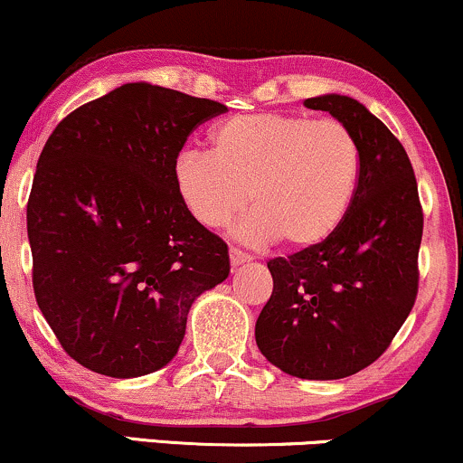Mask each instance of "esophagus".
<instances>
[{
    "label": "esophagus",
    "mask_w": 463,
    "mask_h": 463,
    "mask_svg": "<svg viewBox=\"0 0 463 463\" xmlns=\"http://www.w3.org/2000/svg\"><path fill=\"white\" fill-rule=\"evenodd\" d=\"M251 260H253V255L244 253V251H241V249H236V247L230 249V262H232L233 269H236V266H242V264L251 262Z\"/></svg>",
    "instance_id": "1"
}]
</instances>
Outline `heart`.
<instances>
[{
  "label": "heart",
  "mask_w": 463,
  "mask_h": 463,
  "mask_svg": "<svg viewBox=\"0 0 463 463\" xmlns=\"http://www.w3.org/2000/svg\"><path fill=\"white\" fill-rule=\"evenodd\" d=\"M210 151L188 149L175 160V186L203 227L219 230L251 203L238 227L247 242L284 238L309 249L334 236L360 184L355 136L335 118L306 114H238L216 125Z\"/></svg>",
  "instance_id": "obj_1"
}]
</instances>
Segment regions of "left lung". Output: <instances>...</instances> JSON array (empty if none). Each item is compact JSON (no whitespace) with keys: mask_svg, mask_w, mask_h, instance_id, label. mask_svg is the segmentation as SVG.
Listing matches in <instances>:
<instances>
[{"mask_svg":"<svg viewBox=\"0 0 463 463\" xmlns=\"http://www.w3.org/2000/svg\"><path fill=\"white\" fill-rule=\"evenodd\" d=\"M303 103L355 136L360 184L334 236L269 262L273 295L255 323V342L279 371L329 382L379 360L410 317L422 208L403 145L364 103L335 92Z\"/></svg>","mask_w":463,"mask_h":463,"instance_id":"1","label":"left lung"}]
</instances>
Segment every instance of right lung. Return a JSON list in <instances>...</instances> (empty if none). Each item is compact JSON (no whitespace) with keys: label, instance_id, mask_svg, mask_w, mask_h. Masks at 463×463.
<instances>
[{"label":"right lung","instance_id":"add662e5","mask_svg":"<svg viewBox=\"0 0 463 463\" xmlns=\"http://www.w3.org/2000/svg\"><path fill=\"white\" fill-rule=\"evenodd\" d=\"M225 110L134 81L71 112L43 146L27 199L32 284L89 371H160L194 298L230 275L227 244L190 214L173 175L193 129Z\"/></svg>","mask_w":463,"mask_h":463}]
</instances>
